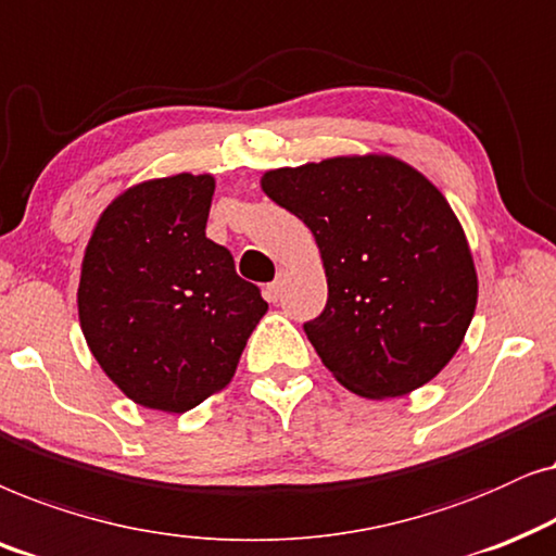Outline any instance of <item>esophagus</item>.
I'll return each instance as SVG.
<instances>
[{
    "mask_svg": "<svg viewBox=\"0 0 556 556\" xmlns=\"http://www.w3.org/2000/svg\"><path fill=\"white\" fill-rule=\"evenodd\" d=\"M282 287H285V274L279 271L277 279H274V282H271L269 287H266V294H269L271 302L279 300V294H282Z\"/></svg>",
    "mask_w": 556,
    "mask_h": 556,
    "instance_id": "obj_1",
    "label": "esophagus"
}]
</instances>
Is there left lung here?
Listing matches in <instances>:
<instances>
[{
  "label": "left lung",
  "instance_id": "8db88e82",
  "mask_svg": "<svg viewBox=\"0 0 556 556\" xmlns=\"http://www.w3.org/2000/svg\"><path fill=\"white\" fill-rule=\"evenodd\" d=\"M262 188L320 249L328 302L305 332L325 368L368 399L432 381L478 302L468 239L442 192L383 154L271 169Z\"/></svg>",
  "mask_w": 556,
  "mask_h": 556
}]
</instances>
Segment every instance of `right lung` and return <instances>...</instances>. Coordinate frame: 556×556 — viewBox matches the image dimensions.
<instances>
[{
	"label": "right lung",
	"instance_id": "add662e5",
	"mask_svg": "<svg viewBox=\"0 0 556 556\" xmlns=\"http://www.w3.org/2000/svg\"><path fill=\"white\" fill-rule=\"evenodd\" d=\"M211 175L135 185L86 247L78 317L93 358L131 402L188 412L224 389L266 313L256 285L205 236Z\"/></svg>",
	"mask_w": 556,
	"mask_h": 556
}]
</instances>
